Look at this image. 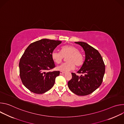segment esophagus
<instances>
[{
    "mask_svg": "<svg viewBox=\"0 0 124 124\" xmlns=\"http://www.w3.org/2000/svg\"><path fill=\"white\" fill-rule=\"evenodd\" d=\"M65 74V72H62V71H60V74L61 75H63V74Z\"/></svg>",
    "mask_w": 124,
    "mask_h": 124,
    "instance_id": "obj_1",
    "label": "esophagus"
}]
</instances>
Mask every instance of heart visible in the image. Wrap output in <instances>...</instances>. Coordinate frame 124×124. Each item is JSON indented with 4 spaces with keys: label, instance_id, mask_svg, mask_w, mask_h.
<instances>
[{
    "label": "heart",
    "instance_id": "b5f03b06",
    "mask_svg": "<svg viewBox=\"0 0 124 124\" xmlns=\"http://www.w3.org/2000/svg\"><path fill=\"white\" fill-rule=\"evenodd\" d=\"M67 62L61 64L56 67L57 70L64 72L70 71L75 68V65L78 67L84 62V57L79 49L73 45H67L62 47L61 52L54 50L51 53V58L56 63H60L64 57L67 56Z\"/></svg>",
    "mask_w": 124,
    "mask_h": 124
}]
</instances>
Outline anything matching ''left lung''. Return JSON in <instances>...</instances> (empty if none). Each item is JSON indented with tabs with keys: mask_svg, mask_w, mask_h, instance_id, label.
<instances>
[{
	"mask_svg": "<svg viewBox=\"0 0 124 124\" xmlns=\"http://www.w3.org/2000/svg\"><path fill=\"white\" fill-rule=\"evenodd\" d=\"M76 44L82 46L85 51L84 62L78 73L79 77L72 73V78L68 83L70 90L78 96L88 95L98 88L101 85L105 73V65L99 51L83 42Z\"/></svg>",
	"mask_w": 124,
	"mask_h": 124,
	"instance_id": "obj_1",
	"label": "left lung"
}]
</instances>
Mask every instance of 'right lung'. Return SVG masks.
I'll return each mask as SVG.
<instances>
[{
	"instance_id": "add662e5",
	"label": "right lung",
	"mask_w": 124,
	"mask_h": 124,
	"mask_svg": "<svg viewBox=\"0 0 124 124\" xmlns=\"http://www.w3.org/2000/svg\"><path fill=\"white\" fill-rule=\"evenodd\" d=\"M62 43L43 39L31 43L25 49L20 63V76L24 86L31 92L43 94L54 85L59 71H46L55 67L51 53Z\"/></svg>"
}]
</instances>
